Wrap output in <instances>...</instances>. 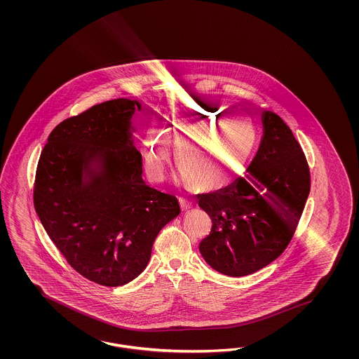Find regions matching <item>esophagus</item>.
Segmentation results:
<instances>
[{
	"instance_id": "esophagus-1",
	"label": "esophagus",
	"mask_w": 359,
	"mask_h": 359,
	"mask_svg": "<svg viewBox=\"0 0 359 359\" xmlns=\"http://www.w3.org/2000/svg\"><path fill=\"white\" fill-rule=\"evenodd\" d=\"M179 203H180L182 210H188V209L192 208V203L189 200H187V198H183V197L179 198Z\"/></svg>"
}]
</instances>
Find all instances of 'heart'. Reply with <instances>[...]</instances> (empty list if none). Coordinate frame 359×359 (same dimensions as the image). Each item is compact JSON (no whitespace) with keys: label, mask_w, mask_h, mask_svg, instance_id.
<instances>
[{"label":"heart","mask_w":359,"mask_h":359,"mask_svg":"<svg viewBox=\"0 0 359 359\" xmlns=\"http://www.w3.org/2000/svg\"><path fill=\"white\" fill-rule=\"evenodd\" d=\"M222 114V109L185 107L161 120V133L156 129L149 131L142 142V158L152 182L164 177L171 143L176 162L180 163L176 175L179 182L192 180L203 191L234 184L250 161L257 131L245 117Z\"/></svg>","instance_id":"obj_1"}]
</instances>
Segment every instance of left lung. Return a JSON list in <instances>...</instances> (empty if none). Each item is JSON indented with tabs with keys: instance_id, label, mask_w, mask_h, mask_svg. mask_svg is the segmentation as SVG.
<instances>
[{
	"instance_id": "8db88e82",
	"label": "left lung",
	"mask_w": 359,
	"mask_h": 359,
	"mask_svg": "<svg viewBox=\"0 0 359 359\" xmlns=\"http://www.w3.org/2000/svg\"><path fill=\"white\" fill-rule=\"evenodd\" d=\"M263 137L248 171L234 184L197 196L212 218L198 245L208 264L245 276L275 261L294 237L311 189L304 152L287 123L262 113Z\"/></svg>"
}]
</instances>
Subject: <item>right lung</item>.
Here are the masks:
<instances>
[{"mask_svg":"<svg viewBox=\"0 0 359 359\" xmlns=\"http://www.w3.org/2000/svg\"><path fill=\"white\" fill-rule=\"evenodd\" d=\"M137 100L97 104L60 122L41 154L34 207L55 246L80 275L118 287L141 273L177 198L147 184L134 146Z\"/></svg>","mask_w":359,"mask_h":359,"instance_id":"obj_1","label":"right lung"}]
</instances>
